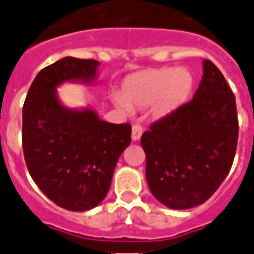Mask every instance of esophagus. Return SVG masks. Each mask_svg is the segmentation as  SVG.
<instances>
[{"label":"esophagus","instance_id":"obj_1","mask_svg":"<svg viewBox=\"0 0 254 254\" xmlns=\"http://www.w3.org/2000/svg\"><path fill=\"white\" fill-rule=\"evenodd\" d=\"M142 132H143V129L140 125H134L133 127H132V140L133 141L140 140Z\"/></svg>","mask_w":254,"mask_h":254}]
</instances>
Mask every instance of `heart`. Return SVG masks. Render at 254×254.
I'll use <instances>...</instances> for the list:
<instances>
[{"label":"heart","mask_w":254,"mask_h":254,"mask_svg":"<svg viewBox=\"0 0 254 254\" xmlns=\"http://www.w3.org/2000/svg\"><path fill=\"white\" fill-rule=\"evenodd\" d=\"M193 87V76L185 67H164L136 73L125 81L122 95L112 96L114 104L125 113L132 108L152 105V113L163 118L187 102Z\"/></svg>","instance_id":"1"}]
</instances>
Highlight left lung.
I'll use <instances>...</instances> for the list:
<instances>
[{
    "label": "left lung",
    "mask_w": 254,
    "mask_h": 254,
    "mask_svg": "<svg viewBox=\"0 0 254 254\" xmlns=\"http://www.w3.org/2000/svg\"><path fill=\"white\" fill-rule=\"evenodd\" d=\"M193 99L143 132L146 181L167 207L187 210L206 202L223 183L238 143L235 96L220 69L202 62Z\"/></svg>",
    "instance_id": "obj_1"
}]
</instances>
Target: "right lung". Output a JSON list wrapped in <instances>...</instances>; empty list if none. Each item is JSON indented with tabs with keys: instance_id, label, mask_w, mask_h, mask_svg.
I'll use <instances>...</instances> for the list:
<instances>
[{
	"instance_id": "1",
	"label": "right lung",
	"mask_w": 254,
	"mask_h": 254,
	"mask_svg": "<svg viewBox=\"0 0 254 254\" xmlns=\"http://www.w3.org/2000/svg\"><path fill=\"white\" fill-rule=\"evenodd\" d=\"M99 62L64 57L34 78L22 107V150L33 181L69 211L96 207L107 196L131 125L100 120L94 109H69L58 99L64 82L93 84Z\"/></svg>"
}]
</instances>
